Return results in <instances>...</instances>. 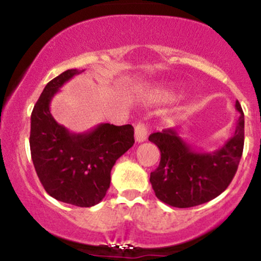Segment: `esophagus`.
<instances>
[{
    "instance_id": "1",
    "label": "esophagus",
    "mask_w": 261,
    "mask_h": 261,
    "mask_svg": "<svg viewBox=\"0 0 261 261\" xmlns=\"http://www.w3.org/2000/svg\"><path fill=\"white\" fill-rule=\"evenodd\" d=\"M146 139H147V127L142 122H139L135 126V140L137 142H143V141H146Z\"/></svg>"
}]
</instances>
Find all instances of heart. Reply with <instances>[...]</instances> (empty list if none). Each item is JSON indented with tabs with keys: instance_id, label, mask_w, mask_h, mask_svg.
<instances>
[{
	"instance_id": "b5f03b06",
	"label": "heart",
	"mask_w": 261,
	"mask_h": 261,
	"mask_svg": "<svg viewBox=\"0 0 261 261\" xmlns=\"http://www.w3.org/2000/svg\"><path fill=\"white\" fill-rule=\"evenodd\" d=\"M166 95H168V94H166Z\"/></svg>"
}]
</instances>
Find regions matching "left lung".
<instances>
[{"label":"left lung","instance_id":"1","mask_svg":"<svg viewBox=\"0 0 261 261\" xmlns=\"http://www.w3.org/2000/svg\"><path fill=\"white\" fill-rule=\"evenodd\" d=\"M239 119L236 131L221 148L196 151L179 128H166L148 137L161 151L158 168L149 176L155 196L173 207L201 205L226 190L234 176L244 146V114L236 101Z\"/></svg>","mask_w":261,"mask_h":261}]
</instances>
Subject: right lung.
<instances>
[{
  "label": "right lung",
  "instance_id": "right-lung-1",
  "mask_svg": "<svg viewBox=\"0 0 261 261\" xmlns=\"http://www.w3.org/2000/svg\"><path fill=\"white\" fill-rule=\"evenodd\" d=\"M67 70L45 86L31 116V153L39 180L59 201L80 207L97 205L110 185L115 162L134 146V127L99 124L86 133H70L50 113L54 95L73 76Z\"/></svg>",
  "mask_w": 261,
  "mask_h": 261
}]
</instances>
